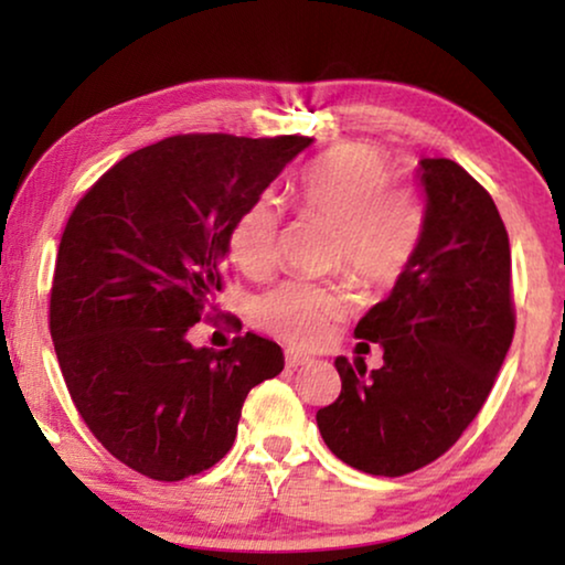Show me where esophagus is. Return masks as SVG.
Returning <instances> with one entry per match:
<instances>
[{
    "instance_id": "34e87169",
    "label": "esophagus",
    "mask_w": 565,
    "mask_h": 565,
    "mask_svg": "<svg viewBox=\"0 0 565 565\" xmlns=\"http://www.w3.org/2000/svg\"><path fill=\"white\" fill-rule=\"evenodd\" d=\"M285 362H288V367H303V365H311L313 358H308V354L300 350H288L285 352Z\"/></svg>"
}]
</instances>
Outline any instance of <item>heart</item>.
<instances>
[{
  "label": "heart",
  "instance_id": "b5f03b06",
  "mask_svg": "<svg viewBox=\"0 0 565 565\" xmlns=\"http://www.w3.org/2000/svg\"><path fill=\"white\" fill-rule=\"evenodd\" d=\"M298 203L337 228L331 262L360 288H391L406 275L424 236L422 198L393 184L388 157L370 143H342L311 161L298 180ZM280 211L269 195L254 198L228 228V254L242 273L267 275L275 265ZM347 311L331 285L290 280L257 303V319L292 344H319Z\"/></svg>",
  "mask_w": 565,
  "mask_h": 565
}]
</instances>
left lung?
Here are the masks:
<instances>
[{
	"label": "left lung",
	"instance_id": "left-lung-1",
	"mask_svg": "<svg viewBox=\"0 0 565 565\" xmlns=\"http://www.w3.org/2000/svg\"><path fill=\"white\" fill-rule=\"evenodd\" d=\"M419 174V252L354 329L383 347V367L337 358L342 393L316 414L329 450L370 476H406L450 450L514 337L512 252L491 195L450 159H422Z\"/></svg>",
	"mask_w": 565,
	"mask_h": 565
}]
</instances>
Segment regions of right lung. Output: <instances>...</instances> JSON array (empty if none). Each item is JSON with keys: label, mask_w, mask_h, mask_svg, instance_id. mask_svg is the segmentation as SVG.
I'll return each mask as SVG.
<instances>
[{"label": "right lung", "mask_w": 565, "mask_h": 565, "mask_svg": "<svg viewBox=\"0 0 565 565\" xmlns=\"http://www.w3.org/2000/svg\"><path fill=\"white\" fill-rule=\"evenodd\" d=\"M311 141L169 136L107 169L68 215L51 339L84 424L141 476L182 481L213 468L234 445L246 393L280 375L269 339L246 331L218 352L192 347L188 331L223 288L231 223Z\"/></svg>", "instance_id": "obj_1"}]
</instances>
